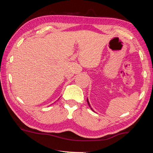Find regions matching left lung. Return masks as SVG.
Wrapping results in <instances>:
<instances>
[{"mask_svg":"<svg viewBox=\"0 0 153 153\" xmlns=\"http://www.w3.org/2000/svg\"><path fill=\"white\" fill-rule=\"evenodd\" d=\"M87 102H88V105H89V107H90V108H91V109H92V111H93V109H92V107H91V106H90V102H89V101H88V98H87Z\"/></svg>","mask_w":153,"mask_h":153,"instance_id":"left-lung-1","label":"left lung"}]
</instances>
